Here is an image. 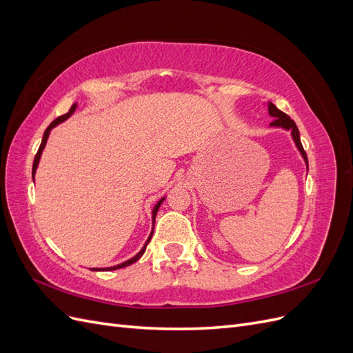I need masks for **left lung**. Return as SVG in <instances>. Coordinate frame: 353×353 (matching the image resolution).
<instances>
[{"mask_svg": "<svg viewBox=\"0 0 353 353\" xmlns=\"http://www.w3.org/2000/svg\"><path fill=\"white\" fill-rule=\"evenodd\" d=\"M268 112L272 117H275V119L271 122V126H279V128H284V130L292 131V137L296 143V147L299 148V152H301L302 157L305 159V162L307 165V156H306V152L303 150V145L301 143V135H299V130H297L294 121H292L290 116H287L284 112L276 109L272 103H270V105H268Z\"/></svg>", "mask_w": 353, "mask_h": 353, "instance_id": "1", "label": "left lung"}]
</instances>
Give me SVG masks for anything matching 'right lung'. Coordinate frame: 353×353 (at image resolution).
<instances>
[{"instance_id":"1","label":"right lung","mask_w":353,"mask_h":353,"mask_svg":"<svg viewBox=\"0 0 353 353\" xmlns=\"http://www.w3.org/2000/svg\"><path fill=\"white\" fill-rule=\"evenodd\" d=\"M74 109H77V104H73L72 108H70V110L66 113V114H63V116H59L56 121H52L51 123H50V126L47 128L46 130V132H44V137H42V141H41V145H39V148H38V153L35 154V159H34V166H32V176L35 175V172H37V168H38V163H39V159H41V153H42V150H44V147H46V144H47V140H48V135H50V131L52 130V128L54 126H57L60 122H63V121H66L68 117L74 112ZM165 200V197L162 199V200H159L157 201V205L154 206V209H153V228H154V219H156V213H157V210H159V208H160V205H162V201ZM152 236H153V231H152V234H150V237H148V240L145 241V244H144V248L141 249V252H138L134 258H131L130 261H126V262H123V263H121V265H116V266H110V268H94L92 271H112V270H119V268H125V266H128V265H131V263H134V262H137L138 259L141 258V256L144 254V252H145V248H147V244L150 243V240H152Z\"/></svg>"}]
</instances>
